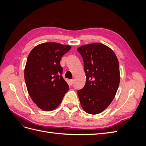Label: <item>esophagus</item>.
Here are the masks:
<instances>
[{
    "mask_svg": "<svg viewBox=\"0 0 146 146\" xmlns=\"http://www.w3.org/2000/svg\"><path fill=\"white\" fill-rule=\"evenodd\" d=\"M73 83H74V80H70V85H72Z\"/></svg>",
    "mask_w": 146,
    "mask_h": 146,
    "instance_id": "obj_1",
    "label": "esophagus"
}]
</instances>
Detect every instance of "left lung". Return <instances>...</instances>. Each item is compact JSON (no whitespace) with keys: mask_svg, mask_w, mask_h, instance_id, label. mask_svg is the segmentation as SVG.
Returning <instances> with one entry per match:
<instances>
[{"mask_svg":"<svg viewBox=\"0 0 146 146\" xmlns=\"http://www.w3.org/2000/svg\"><path fill=\"white\" fill-rule=\"evenodd\" d=\"M82 55L86 83L77 91L82 108L87 113L99 114L107 108L115 97L120 82L117 56L109 47L99 42L77 48Z\"/></svg>","mask_w":146,"mask_h":146,"instance_id":"1","label":"left lung"}]
</instances>
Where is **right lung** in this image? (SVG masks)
<instances>
[{
    "label": "right lung",
    "instance_id": "obj_1",
    "mask_svg": "<svg viewBox=\"0 0 146 146\" xmlns=\"http://www.w3.org/2000/svg\"><path fill=\"white\" fill-rule=\"evenodd\" d=\"M71 48L56 42H45L31 50L24 69L27 91L33 102L44 111L58 107L69 90L62 77L60 60Z\"/></svg>",
    "mask_w": 146,
    "mask_h": 146
}]
</instances>
